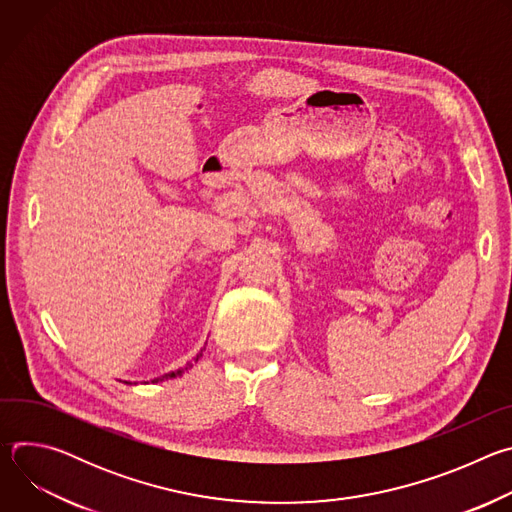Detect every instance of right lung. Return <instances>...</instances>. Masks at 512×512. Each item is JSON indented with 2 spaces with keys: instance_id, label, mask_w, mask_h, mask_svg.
I'll return each instance as SVG.
<instances>
[{
  "instance_id": "add662e5",
  "label": "right lung",
  "mask_w": 512,
  "mask_h": 512,
  "mask_svg": "<svg viewBox=\"0 0 512 512\" xmlns=\"http://www.w3.org/2000/svg\"><path fill=\"white\" fill-rule=\"evenodd\" d=\"M202 356V350H200V354H196V358H194V362H198V358ZM192 367V362H188L184 369H178V371H172V373H168V375H164V377H160V379H156L154 383H158V381H164V379H174V377H180L184 371H188Z\"/></svg>"
}]
</instances>
